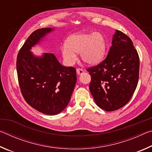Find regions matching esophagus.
Here are the masks:
<instances>
[{"label": "esophagus", "instance_id": "obj_1", "mask_svg": "<svg viewBox=\"0 0 152 152\" xmlns=\"http://www.w3.org/2000/svg\"><path fill=\"white\" fill-rule=\"evenodd\" d=\"M76 72L78 74V75H81V74L84 73V71L82 70V69L78 68V69H76Z\"/></svg>", "mask_w": 152, "mask_h": 152}]
</instances>
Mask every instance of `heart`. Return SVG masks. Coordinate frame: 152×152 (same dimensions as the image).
<instances>
[{
	"mask_svg": "<svg viewBox=\"0 0 152 152\" xmlns=\"http://www.w3.org/2000/svg\"><path fill=\"white\" fill-rule=\"evenodd\" d=\"M66 62L72 65L80 53L82 60L88 64H96L103 59L106 51V42L101 33H77L69 37L66 45L61 49Z\"/></svg>",
	"mask_w": 152,
	"mask_h": 152,
	"instance_id": "b5f03b06",
	"label": "heart"
}]
</instances>
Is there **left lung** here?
Returning <instances> with one entry per match:
<instances>
[{
  "mask_svg": "<svg viewBox=\"0 0 152 152\" xmlns=\"http://www.w3.org/2000/svg\"><path fill=\"white\" fill-rule=\"evenodd\" d=\"M86 70L91 76L90 91L98 106L106 111L124 107L139 80L140 58L132 39L117 30L106 58Z\"/></svg>",
  "mask_w": 152,
  "mask_h": 152,
  "instance_id": "obj_1",
  "label": "left lung"
}]
</instances>
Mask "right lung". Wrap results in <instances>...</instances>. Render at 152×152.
<instances>
[{"label":"right lung","instance_id":"right-lung-1","mask_svg":"<svg viewBox=\"0 0 152 152\" xmlns=\"http://www.w3.org/2000/svg\"><path fill=\"white\" fill-rule=\"evenodd\" d=\"M53 29L43 28L33 31L17 58V72L20 92L33 109L45 115L61 113L70 102L76 82L74 67L61 65L51 53L37 58L30 49Z\"/></svg>","mask_w":152,"mask_h":152}]
</instances>
